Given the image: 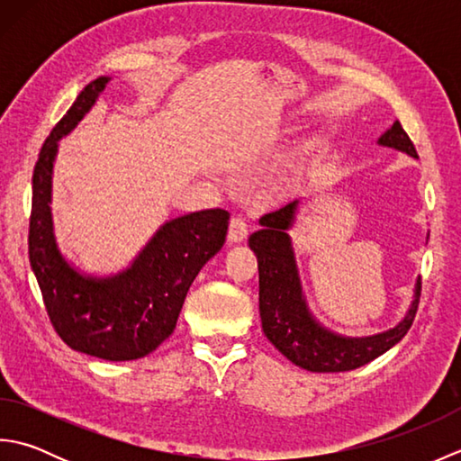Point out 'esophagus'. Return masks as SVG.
<instances>
[{
    "label": "esophagus",
    "mask_w": 461,
    "mask_h": 461,
    "mask_svg": "<svg viewBox=\"0 0 461 461\" xmlns=\"http://www.w3.org/2000/svg\"><path fill=\"white\" fill-rule=\"evenodd\" d=\"M248 238V223L241 218H231L228 228V241L230 243H243Z\"/></svg>",
    "instance_id": "obj_1"
}]
</instances>
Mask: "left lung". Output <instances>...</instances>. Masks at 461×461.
<instances>
[{
  "label": "left lung",
  "instance_id": "8db88e82",
  "mask_svg": "<svg viewBox=\"0 0 461 461\" xmlns=\"http://www.w3.org/2000/svg\"><path fill=\"white\" fill-rule=\"evenodd\" d=\"M388 146L418 158L412 140L398 121L378 139ZM303 200L287 203L259 220L261 230L249 236V248L259 269V315L269 342L293 365L311 372H345L368 365L404 339L412 327L420 301V277L414 299L396 327L370 337H345L322 327L312 315L303 293L295 248L289 236Z\"/></svg>",
  "mask_w": 461,
  "mask_h": 461
}]
</instances>
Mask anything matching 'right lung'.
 <instances>
[{
    "mask_svg": "<svg viewBox=\"0 0 461 461\" xmlns=\"http://www.w3.org/2000/svg\"><path fill=\"white\" fill-rule=\"evenodd\" d=\"M109 81L99 77L85 86L39 152L29 263L57 335L73 350L122 362L150 355L172 335L195 276L223 246L230 213L213 208L166 221L131 266L113 276H89L65 259L51 213L59 140L85 119Z\"/></svg>",
    "mask_w": 461,
    "mask_h": 461,
    "instance_id": "obj_1",
    "label": "right lung"
}]
</instances>
